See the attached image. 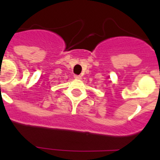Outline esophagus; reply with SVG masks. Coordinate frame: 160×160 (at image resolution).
<instances>
[{"label": "esophagus", "mask_w": 160, "mask_h": 160, "mask_svg": "<svg viewBox=\"0 0 160 160\" xmlns=\"http://www.w3.org/2000/svg\"><path fill=\"white\" fill-rule=\"evenodd\" d=\"M74 78H76V79H80L81 78V76L80 75H74Z\"/></svg>", "instance_id": "obj_1"}]
</instances>
